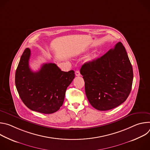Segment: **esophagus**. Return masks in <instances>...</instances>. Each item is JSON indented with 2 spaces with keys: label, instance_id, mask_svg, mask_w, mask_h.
<instances>
[{
  "label": "esophagus",
  "instance_id": "obj_1",
  "mask_svg": "<svg viewBox=\"0 0 150 150\" xmlns=\"http://www.w3.org/2000/svg\"><path fill=\"white\" fill-rule=\"evenodd\" d=\"M75 75H76V76H80V72L79 71H75Z\"/></svg>",
  "mask_w": 150,
  "mask_h": 150
}]
</instances>
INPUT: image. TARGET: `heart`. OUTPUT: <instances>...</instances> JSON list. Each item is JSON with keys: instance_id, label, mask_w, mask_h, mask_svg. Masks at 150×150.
Returning <instances> with one entry per match:
<instances>
[{"instance_id": "b5f03b06", "label": "heart", "mask_w": 150, "mask_h": 150, "mask_svg": "<svg viewBox=\"0 0 150 150\" xmlns=\"http://www.w3.org/2000/svg\"><path fill=\"white\" fill-rule=\"evenodd\" d=\"M93 57H91V58H90V60H91V59H92V58H93Z\"/></svg>"}]
</instances>
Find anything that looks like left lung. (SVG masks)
Segmentation results:
<instances>
[{"label": "left lung", "instance_id": "obj_1", "mask_svg": "<svg viewBox=\"0 0 150 150\" xmlns=\"http://www.w3.org/2000/svg\"><path fill=\"white\" fill-rule=\"evenodd\" d=\"M80 73L85 82L87 97L97 110L116 108L131 93L133 69L121 42L101 57L84 63Z\"/></svg>", "mask_w": 150, "mask_h": 150}]
</instances>
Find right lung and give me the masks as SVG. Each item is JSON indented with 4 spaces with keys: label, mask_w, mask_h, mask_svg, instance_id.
Listing matches in <instances>:
<instances>
[{
    "label": "right lung",
    "mask_w": 150,
    "mask_h": 150,
    "mask_svg": "<svg viewBox=\"0 0 150 150\" xmlns=\"http://www.w3.org/2000/svg\"><path fill=\"white\" fill-rule=\"evenodd\" d=\"M30 49L21 57L15 85L21 99L33 111L45 114L57 112L62 105L68 87L75 78L73 70L62 71L55 63H45L37 72L29 67Z\"/></svg>",
    "instance_id": "obj_1"
}]
</instances>
